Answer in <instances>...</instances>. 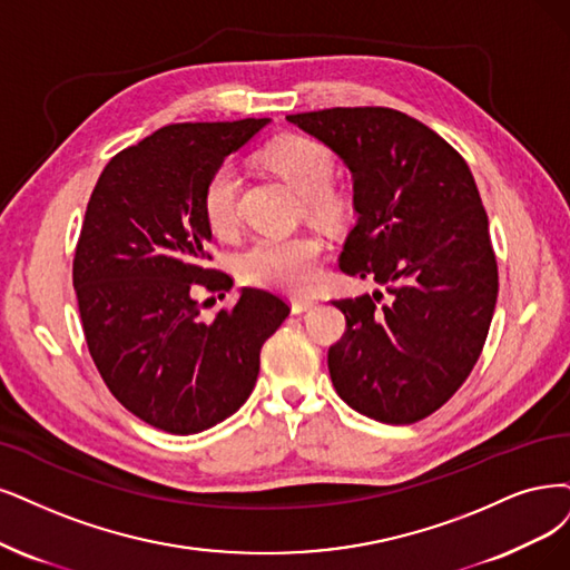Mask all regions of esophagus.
I'll use <instances>...</instances> for the list:
<instances>
[{
    "instance_id": "34e87169",
    "label": "esophagus",
    "mask_w": 570,
    "mask_h": 570,
    "mask_svg": "<svg viewBox=\"0 0 570 570\" xmlns=\"http://www.w3.org/2000/svg\"><path fill=\"white\" fill-rule=\"evenodd\" d=\"M314 305H317V303H314L312 298H293V301H291V312H293V314H303V312L312 309Z\"/></svg>"
}]
</instances>
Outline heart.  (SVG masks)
Segmentation results:
<instances>
[{"label":"heart","instance_id":"b5f03b06","mask_svg":"<svg viewBox=\"0 0 570 570\" xmlns=\"http://www.w3.org/2000/svg\"><path fill=\"white\" fill-rule=\"evenodd\" d=\"M269 171L277 174L293 193L303 197L305 214L322 225H341L350 202L333 187L335 157L328 147L307 136H286L263 153ZM239 174L229 164L218 166L204 185V218L216 235H227L239 223ZM324 244L314 235L258 237L237 261L246 284L301 296L320 282Z\"/></svg>","mask_w":570,"mask_h":570}]
</instances>
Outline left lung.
I'll use <instances>...</instances> for the list:
<instances>
[{
	"instance_id": "left-lung-1",
	"label": "left lung",
	"mask_w": 570,
	"mask_h": 570,
	"mask_svg": "<svg viewBox=\"0 0 570 570\" xmlns=\"http://www.w3.org/2000/svg\"><path fill=\"white\" fill-rule=\"evenodd\" d=\"M352 174L356 225L341 269L390 293L333 301L347 328L328 350L343 402L387 425L444 406L468 381L498 301V263L468 161L430 126L390 108L288 115ZM376 301L383 298L375 291Z\"/></svg>"
}]
</instances>
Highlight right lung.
<instances>
[{"label": "right lung", "instance_id": "obj_1", "mask_svg": "<svg viewBox=\"0 0 570 570\" xmlns=\"http://www.w3.org/2000/svg\"><path fill=\"white\" fill-rule=\"evenodd\" d=\"M269 119L171 124L115 155L94 187L72 284L87 345L117 402L147 425L197 434L246 402L261 347L291 307L242 288L232 309L199 320L195 291H229L210 269L204 185Z\"/></svg>", "mask_w": 570, "mask_h": 570}]
</instances>
